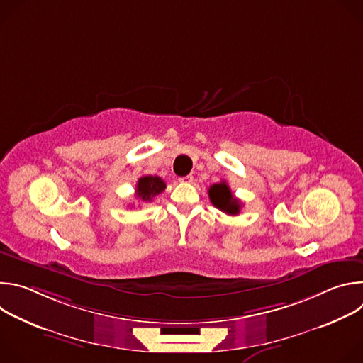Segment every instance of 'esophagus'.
<instances>
[{"instance_id":"34e87169","label":"esophagus","mask_w":363,"mask_h":363,"mask_svg":"<svg viewBox=\"0 0 363 363\" xmlns=\"http://www.w3.org/2000/svg\"><path fill=\"white\" fill-rule=\"evenodd\" d=\"M179 181H181V182H186V184H191V182L194 181V177H192V175H186V177L179 178Z\"/></svg>"}]
</instances>
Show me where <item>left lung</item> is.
<instances>
[{
    "instance_id": "1",
    "label": "left lung",
    "mask_w": 363,
    "mask_h": 363,
    "mask_svg": "<svg viewBox=\"0 0 363 363\" xmlns=\"http://www.w3.org/2000/svg\"><path fill=\"white\" fill-rule=\"evenodd\" d=\"M208 195H210L213 205H216L218 210H221L230 216L240 214L241 202L233 195V192H231L230 186L225 184V181L210 186Z\"/></svg>"
}]
</instances>
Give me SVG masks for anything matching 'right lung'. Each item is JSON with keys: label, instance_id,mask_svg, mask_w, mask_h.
<instances>
[{"label": "right lung", "instance_id": "1", "mask_svg": "<svg viewBox=\"0 0 363 363\" xmlns=\"http://www.w3.org/2000/svg\"><path fill=\"white\" fill-rule=\"evenodd\" d=\"M167 185L160 177L145 175L138 179L136 184V196L143 202H150L155 196L165 191Z\"/></svg>", "mask_w": 363, "mask_h": 363}]
</instances>
